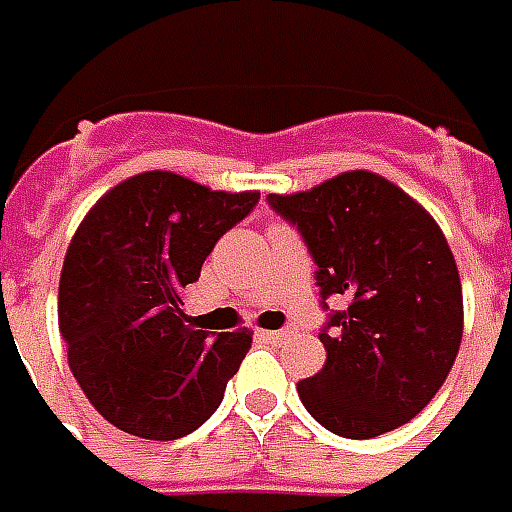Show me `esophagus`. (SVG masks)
Segmentation results:
<instances>
[{"instance_id":"34e87169","label":"esophagus","mask_w":512,"mask_h":512,"mask_svg":"<svg viewBox=\"0 0 512 512\" xmlns=\"http://www.w3.org/2000/svg\"><path fill=\"white\" fill-rule=\"evenodd\" d=\"M297 328H281V331H259V336L262 339H267V342H284V339H289V336H295Z\"/></svg>"}]
</instances>
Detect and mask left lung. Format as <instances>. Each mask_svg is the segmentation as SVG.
<instances>
[{
  "mask_svg": "<svg viewBox=\"0 0 512 512\" xmlns=\"http://www.w3.org/2000/svg\"><path fill=\"white\" fill-rule=\"evenodd\" d=\"M267 201L306 239L322 303H344L320 333L325 366L297 383L306 411L344 438L411 422L444 386L463 339V289L444 231L369 170Z\"/></svg>",
  "mask_w": 512,
  "mask_h": 512,
  "instance_id": "left-lung-1",
  "label": "left lung"
}]
</instances>
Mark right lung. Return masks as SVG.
Instances as JSON below:
<instances>
[{
	"instance_id": "add662e5",
	"label": "right lung",
	"mask_w": 512,
	"mask_h": 512,
	"mask_svg": "<svg viewBox=\"0 0 512 512\" xmlns=\"http://www.w3.org/2000/svg\"><path fill=\"white\" fill-rule=\"evenodd\" d=\"M259 192L146 170L101 195L65 253L57 320L76 383L123 433L170 441L217 411L250 331H192L184 289Z\"/></svg>"
}]
</instances>
